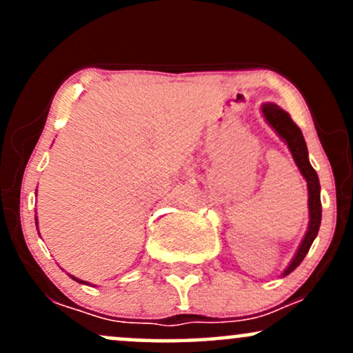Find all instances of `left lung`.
Masks as SVG:
<instances>
[{"label":"left lung","mask_w":353,"mask_h":353,"mask_svg":"<svg viewBox=\"0 0 353 353\" xmlns=\"http://www.w3.org/2000/svg\"><path fill=\"white\" fill-rule=\"evenodd\" d=\"M262 116H264L265 123L274 129L283 143L287 144L290 154L294 157V163L301 171L302 177L307 182V190H309V225H307V232L303 236L301 245H299L297 252L290 261V264L285 267L282 272V277L294 272L301 262L303 261L307 252H309L312 242L315 241L319 234L320 222H322V204H320V182L315 169L312 168L309 161V151H307L305 139H303L302 131L297 128V124L290 119L289 112L283 111L274 103H264L261 106Z\"/></svg>","instance_id":"1"}]
</instances>
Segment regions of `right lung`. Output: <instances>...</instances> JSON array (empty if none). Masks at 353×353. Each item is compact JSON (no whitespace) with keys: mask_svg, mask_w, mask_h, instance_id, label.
I'll return each instance as SVG.
<instances>
[{"mask_svg":"<svg viewBox=\"0 0 353 353\" xmlns=\"http://www.w3.org/2000/svg\"><path fill=\"white\" fill-rule=\"evenodd\" d=\"M34 221H36V229H38V216L34 217ZM70 275V277L72 279V281H76V282H79V283H88L86 281H81V279H78V277H74V275H71V274H68Z\"/></svg>","mask_w":353,"mask_h":353,"instance_id":"obj_1","label":"right lung"}]
</instances>
